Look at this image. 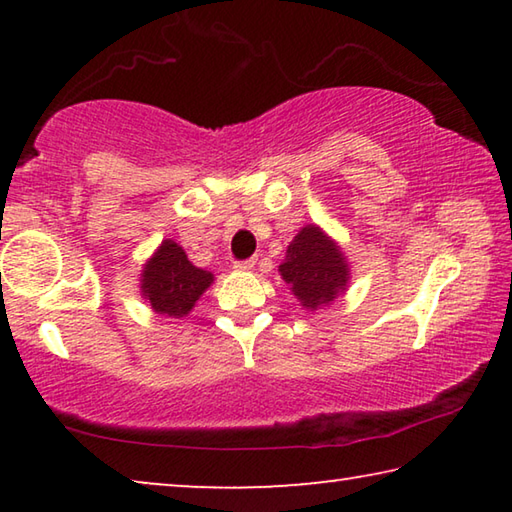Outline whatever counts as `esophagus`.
<instances>
[{"label": "esophagus", "instance_id": "obj_1", "mask_svg": "<svg viewBox=\"0 0 512 512\" xmlns=\"http://www.w3.org/2000/svg\"><path fill=\"white\" fill-rule=\"evenodd\" d=\"M255 266V257H250V259H244V262H237L235 264V268H241V271H250V268Z\"/></svg>", "mask_w": 512, "mask_h": 512}]
</instances>
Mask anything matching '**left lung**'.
I'll list each match as a JSON object with an SVG mask.
<instances>
[{"mask_svg": "<svg viewBox=\"0 0 512 512\" xmlns=\"http://www.w3.org/2000/svg\"><path fill=\"white\" fill-rule=\"evenodd\" d=\"M280 275L300 305L316 311L348 289L350 266L332 237L318 225H305L289 244Z\"/></svg>", "mask_w": 512, "mask_h": 512, "instance_id": "8db88e82", "label": "left lung"}]
</instances>
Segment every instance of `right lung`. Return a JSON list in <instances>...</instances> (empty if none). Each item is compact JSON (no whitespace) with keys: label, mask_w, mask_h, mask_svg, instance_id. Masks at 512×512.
I'll list each match as a JSON object with an SVG mask.
<instances>
[{"label":"right lung","mask_w":512,"mask_h":512,"mask_svg":"<svg viewBox=\"0 0 512 512\" xmlns=\"http://www.w3.org/2000/svg\"><path fill=\"white\" fill-rule=\"evenodd\" d=\"M214 282L210 271L189 262L176 241L164 239L142 271V298L155 314L183 318L194 309L196 300Z\"/></svg>","instance_id":"right-lung-1"}]
</instances>
